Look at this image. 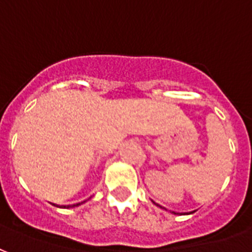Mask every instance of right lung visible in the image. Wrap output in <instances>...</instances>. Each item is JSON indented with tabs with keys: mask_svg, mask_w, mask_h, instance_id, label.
<instances>
[{
	"mask_svg": "<svg viewBox=\"0 0 252 252\" xmlns=\"http://www.w3.org/2000/svg\"><path fill=\"white\" fill-rule=\"evenodd\" d=\"M71 206H78V203H77V205H69L67 207H71Z\"/></svg>",
	"mask_w": 252,
	"mask_h": 252,
	"instance_id": "add662e5",
	"label": "right lung"
}]
</instances>
